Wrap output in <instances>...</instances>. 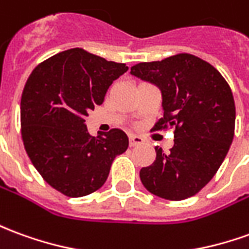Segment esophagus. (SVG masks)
<instances>
[{
    "label": "esophagus",
    "mask_w": 249,
    "mask_h": 249,
    "mask_svg": "<svg viewBox=\"0 0 249 249\" xmlns=\"http://www.w3.org/2000/svg\"><path fill=\"white\" fill-rule=\"evenodd\" d=\"M142 140L140 136H135V135H130L129 136V145L130 147H136V145H140L142 144Z\"/></svg>",
    "instance_id": "34e87169"
}]
</instances>
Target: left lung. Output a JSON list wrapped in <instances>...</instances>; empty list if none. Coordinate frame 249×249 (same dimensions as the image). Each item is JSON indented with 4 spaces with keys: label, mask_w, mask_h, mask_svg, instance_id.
I'll list each match as a JSON object with an SVG mask.
<instances>
[{
    "label": "left lung",
    "mask_w": 249,
    "mask_h": 249,
    "mask_svg": "<svg viewBox=\"0 0 249 249\" xmlns=\"http://www.w3.org/2000/svg\"><path fill=\"white\" fill-rule=\"evenodd\" d=\"M130 74L161 90L164 113L151 130L174 129V147L168 154L155 147V161L140 170L142 183L170 201L196 196L214 177L233 140L232 90L220 71L191 53L137 63Z\"/></svg>",
    "instance_id": "obj_1"
}]
</instances>
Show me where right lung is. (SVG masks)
Returning <instances> with one entry per match:
<instances>
[{"mask_svg":"<svg viewBox=\"0 0 249 249\" xmlns=\"http://www.w3.org/2000/svg\"><path fill=\"white\" fill-rule=\"evenodd\" d=\"M126 64L109 62L83 48L59 52L37 64L21 95V137L35 168L67 197L91 194L107 179L128 136L110 129L89 135L85 117L104 102Z\"/></svg>","mask_w":249,"mask_h":249,"instance_id":"add662e5","label":"right lung"}]
</instances>
